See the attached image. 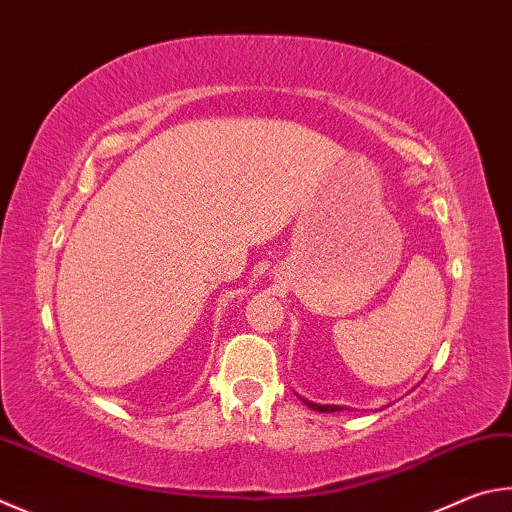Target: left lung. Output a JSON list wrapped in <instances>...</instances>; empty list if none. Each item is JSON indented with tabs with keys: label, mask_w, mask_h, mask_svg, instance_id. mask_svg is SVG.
Wrapping results in <instances>:
<instances>
[{
	"label": "left lung",
	"mask_w": 512,
	"mask_h": 512,
	"mask_svg": "<svg viewBox=\"0 0 512 512\" xmlns=\"http://www.w3.org/2000/svg\"><path fill=\"white\" fill-rule=\"evenodd\" d=\"M302 398V396H300ZM302 403L304 405H309L311 410H315V412H340L342 407L340 405H320V403H311V401H306V398H302Z\"/></svg>",
	"instance_id": "obj_1"
}]
</instances>
